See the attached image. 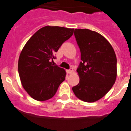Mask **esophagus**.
I'll use <instances>...</instances> for the list:
<instances>
[{"instance_id":"1","label":"esophagus","mask_w":131,"mask_h":131,"mask_svg":"<svg viewBox=\"0 0 131 131\" xmlns=\"http://www.w3.org/2000/svg\"><path fill=\"white\" fill-rule=\"evenodd\" d=\"M72 72H73V70L72 69H69V70H67V72L68 74H72Z\"/></svg>"}]
</instances>
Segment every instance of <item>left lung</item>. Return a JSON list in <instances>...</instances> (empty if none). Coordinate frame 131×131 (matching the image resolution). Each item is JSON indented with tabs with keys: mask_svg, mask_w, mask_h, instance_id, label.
<instances>
[{
	"mask_svg": "<svg viewBox=\"0 0 131 131\" xmlns=\"http://www.w3.org/2000/svg\"><path fill=\"white\" fill-rule=\"evenodd\" d=\"M82 62L77 71L78 84L72 88L84 102H96L110 90L117 78V57L110 42L101 34L88 29H75Z\"/></svg>",
	"mask_w": 131,
	"mask_h": 131,
	"instance_id": "obj_1",
	"label": "left lung"
}]
</instances>
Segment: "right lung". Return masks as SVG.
<instances>
[{
	"mask_svg": "<svg viewBox=\"0 0 131 131\" xmlns=\"http://www.w3.org/2000/svg\"><path fill=\"white\" fill-rule=\"evenodd\" d=\"M74 29L47 26L27 41L18 60L22 86L33 99L43 102L53 97L65 80L66 71L51 61L54 54L72 36Z\"/></svg>",
	"mask_w": 131,
	"mask_h": 131,
	"instance_id": "right-lung-1",
	"label": "right lung"
}]
</instances>
